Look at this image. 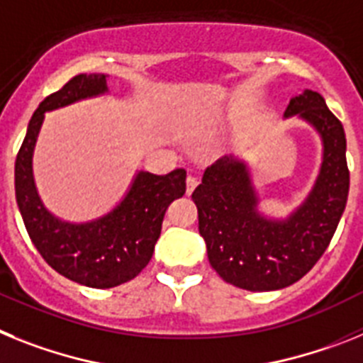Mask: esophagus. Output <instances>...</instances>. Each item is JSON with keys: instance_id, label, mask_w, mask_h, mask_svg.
<instances>
[{"instance_id": "1", "label": "esophagus", "mask_w": 363, "mask_h": 363, "mask_svg": "<svg viewBox=\"0 0 363 363\" xmlns=\"http://www.w3.org/2000/svg\"><path fill=\"white\" fill-rule=\"evenodd\" d=\"M199 184V181H197V177H194V175H190V177L186 179V194L190 195L191 191L195 190V186Z\"/></svg>"}]
</instances>
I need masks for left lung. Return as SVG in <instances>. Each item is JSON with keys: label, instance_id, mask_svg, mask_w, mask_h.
<instances>
[{"label": "left lung", "instance_id": "1", "mask_svg": "<svg viewBox=\"0 0 363 363\" xmlns=\"http://www.w3.org/2000/svg\"><path fill=\"white\" fill-rule=\"evenodd\" d=\"M292 116L316 131L321 162L305 199L285 217L263 212L250 164L234 153L213 162L191 194L212 269L245 291H277L301 279L329 247L347 204L342 122L311 89L292 96L283 118Z\"/></svg>", "mask_w": 363, "mask_h": 363}]
</instances>
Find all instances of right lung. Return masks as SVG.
I'll return each mask as SVG.
<instances>
[{"mask_svg":"<svg viewBox=\"0 0 363 363\" xmlns=\"http://www.w3.org/2000/svg\"><path fill=\"white\" fill-rule=\"evenodd\" d=\"M107 78L100 72L78 74L47 96L30 118L14 168L16 201L34 247L56 272L93 289L122 285L150 263L164 213L186 191L182 168L166 175L137 169L124 197L104 216L67 220L45 206L33 169L34 147L45 113L106 96L109 94Z\"/></svg>","mask_w":363,"mask_h":363,"instance_id":"add662e5","label":"right lung"}]
</instances>
